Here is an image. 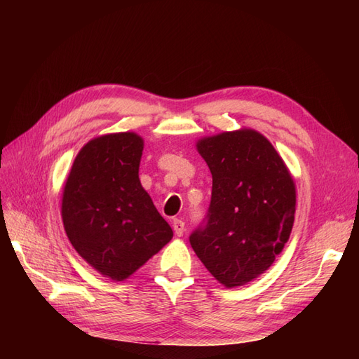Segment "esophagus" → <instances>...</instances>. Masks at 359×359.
Masks as SVG:
<instances>
[{"label":"esophagus","instance_id":"34e87169","mask_svg":"<svg viewBox=\"0 0 359 359\" xmlns=\"http://www.w3.org/2000/svg\"><path fill=\"white\" fill-rule=\"evenodd\" d=\"M172 227H173V232H175L177 236H181L184 233V231H186V224H184V222L180 219H173Z\"/></svg>","mask_w":359,"mask_h":359}]
</instances>
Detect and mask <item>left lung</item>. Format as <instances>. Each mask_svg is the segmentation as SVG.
<instances>
[{
  "label": "left lung",
  "instance_id": "8db88e82",
  "mask_svg": "<svg viewBox=\"0 0 359 359\" xmlns=\"http://www.w3.org/2000/svg\"><path fill=\"white\" fill-rule=\"evenodd\" d=\"M212 175L205 222L190 235L201 262L226 287L243 286L274 264L295 219V182L269 140L252 128L196 145Z\"/></svg>",
  "mask_w": 359,
  "mask_h": 359
}]
</instances>
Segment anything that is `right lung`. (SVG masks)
Instances as JSON below:
<instances>
[{"mask_svg":"<svg viewBox=\"0 0 359 359\" xmlns=\"http://www.w3.org/2000/svg\"><path fill=\"white\" fill-rule=\"evenodd\" d=\"M144 139L133 132L95 137L76 156L61 215L72 245L104 277L123 281L173 236L139 180Z\"/></svg>","mask_w":359,"mask_h":359,"instance_id":"1","label":"right lung"}]
</instances>
